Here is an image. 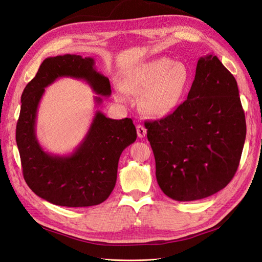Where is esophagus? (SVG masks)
<instances>
[{"label": "esophagus", "mask_w": 262, "mask_h": 262, "mask_svg": "<svg viewBox=\"0 0 262 262\" xmlns=\"http://www.w3.org/2000/svg\"><path fill=\"white\" fill-rule=\"evenodd\" d=\"M137 132H138V137L139 138H144L145 136H146V129H145V126L144 125H142V124H138L137 125Z\"/></svg>", "instance_id": "1"}]
</instances>
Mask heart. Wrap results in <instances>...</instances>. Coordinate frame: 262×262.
Instances as JSON below:
<instances>
[{
	"instance_id": "1",
	"label": "heart",
	"mask_w": 262,
	"mask_h": 262,
	"mask_svg": "<svg viewBox=\"0 0 262 262\" xmlns=\"http://www.w3.org/2000/svg\"><path fill=\"white\" fill-rule=\"evenodd\" d=\"M191 80L189 67L169 58H158L134 69L128 77V89L141 95V109L152 118L171 114L184 99ZM125 92L118 89V97L124 99Z\"/></svg>"
}]
</instances>
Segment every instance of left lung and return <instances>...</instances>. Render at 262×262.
Here are the masks:
<instances>
[{
	"instance_id": "left-lung-1",
	"label": "left lung",
	"mask_w": 262,
	"mask_h": 262,
	"mask_svg": "<svg viewBox=\"0 0 262 262\" xmlns=\"http://www.w3.org/2000/svg\"><path fill=\"white\" fill-rule=\"evenodd\" d=\"M144 124L157 184L171 199H203L233 179L246 139V120L235 77L216 55L198 61L188 97L175 112Z\"/></svg>"
}]
</instances>
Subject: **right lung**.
Wrapping results in <instances>:
<instances>
[{
	"label": "right lung",
	"instance_id": "obj_1",
	"mask_svg": "<svg viewBox=\"0 0 262 262\" xmlns=\"http://www.w3.org/2000/svg\"><path fill=\"white\" fill-rule=\"evenodd\" d=\"M93 58L64 54L47 58L36 76L21 94L16 125V143L23 175L28 187L50 203L69 208L92 207L104 202L113 192L122 150L137 140L130 118H107L97 110L85 138L73 153L52 155L41 147L36 137L39 102L47 86L60 77H72L90 84L99 96L108 97L112 89L108 77L97 72Z\"/></svg>",
	"mask_w": 262,
	"mask_h": 262
}]
</instances>
